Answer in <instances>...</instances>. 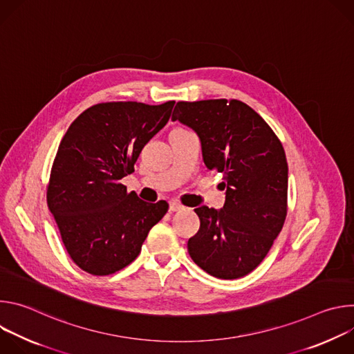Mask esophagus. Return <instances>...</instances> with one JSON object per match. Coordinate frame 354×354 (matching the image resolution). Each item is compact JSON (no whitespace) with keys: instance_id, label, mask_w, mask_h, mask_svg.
I'll return each instance as SVG.
<instances>
[{"instance_id":"obj_1","label":"esophagus","mask_w":354,"mask_h":354,"mask_svg":"<svg viewBox=\"0 0 354 354\" xmlns=\"http://www.w3.org/2000/svg\"><path fill=\"white\" fill-rule=\"evenodd\" d=\"M183 209V206L179 203V201H176V200H172L171 203H169V212H179V210H182Z\"/></svg>"}]
</instances>
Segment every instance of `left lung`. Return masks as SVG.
Wrapping results in <instances>:
<instances>
[{"label": "left lung", "instance_id": "8db88e82", "mask_svg": "<svg viewBox=\"0 0 354 354\" xmlns=\"http://www.w3.org/2000/svg\"><path fill=\"white\" fill-rule=\"evenodd\" d=\"M172 120L192 127L203 161L223 174L221 210L194 209L200 228L187 241L193 262L209 274L232 280L257 269L287 216L288 167L270 126L236 99L178 102Z\"/></svg>", "mask_w": 354, "mask_h": 354}]
</instances>
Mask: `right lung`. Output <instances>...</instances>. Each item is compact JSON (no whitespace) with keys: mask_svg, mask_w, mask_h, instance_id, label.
<instances>
[{"mask_svg":"<svg viewBox=\"0 0 354 354\" xmlns=\"http://www.w3.org/2000/svg\"><path fill=\"white\" fill-rule=\"evenodd\" d=\"M161 105L105 102L84 111L64 134L47 185V206L73 262L93 276L130 265L168 203H145L120 179L169 120Z\"/></svg>","mask_w":354,"mask_h":354,"instance_id":"obj_1","label":"right lung"}]
</instances>
